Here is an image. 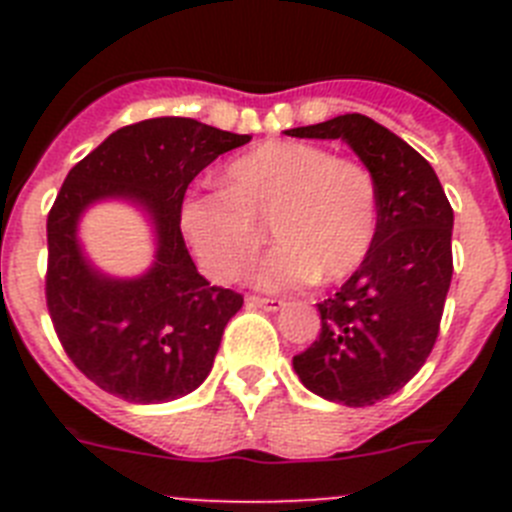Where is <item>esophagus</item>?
<instances>
[{
	"instance_id": "34e87169",
	"label": "esophagus",
	"mask_w": 512,
	"mask_h": 512,
	"mask_svg": "<svg viewBox=\"0 0 512 512\" xmlns=\"http://www.w3.org/2000/svg\"><path fill=\"white\" fill-rule=\"evenodd\" d=\"M248 305L251 307H264V310L269 312H277L284 307V300H279V297H259V295H251L248 297Z\"/></svg>"
}]
</instances>
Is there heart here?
<instances>
[{
  "label": "heart",
  "mask_w": 512,
  "mask_h": 512,
  "mask_svg": "<svg viewBox=\"0 0 512 512\" xmlns=\"http://www.w3.org/2000/svg\"><path fill=\"white\" fill-rule=\"evenodd\" d=\"M184 238L207 277L238 282L264 248L271 289L333 284L354 274L379 223L377 179L361 161L300 140H269L230 161L223 192L189 194L179 207Z\"/></svg>",
  "instance_id": "1"
}]
</instances>
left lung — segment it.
I'll list each match as a JSON object with an SVG mask.
<instances>
[{
	"label": "left lung",
	"instance_id": "obj_1",
	"mask_svg": "<svg viewBox=\"0 0 512 512\" xmlns=\"http://www.w3.org/2000/svg\"><path fill=\"white\" fill-rule=\"evenodd\" d=\"M287 135L346 140L377 179L372 248L320 302L318 341L292 359L300 382L323 400L374 405L402 390L431 356L454 274V210L433 166L372 117L338 115Z\"/></svg>",
	"mask_w": 512,
	"mask_h": 512
}]
</instances>
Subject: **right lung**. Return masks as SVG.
I'll use <instances>...</instances> for the list:
<instances>
[{
	"label": "right lung",
	"mask_w": 512,
	"mask_h": 512,
	"mask_svg": "<svg viewBox=\"0 0 512 512\" xmlns=\"http://www.w3.org/2000/svg\"><path fill=\"white\" fill-rule=\"evenodd\" d=\"M248 140L192 117H153L112 133L66 176L48 212L45 302L63 351L104 392L153 405L210 374L243 297L197 271L179 207L194 176ZM102 199L130 201L152 220L157 256L146 275L107 278L80 251V215Z\"/></svg>",
	"instance_id": "right-lung-1"
}]
</instances>
